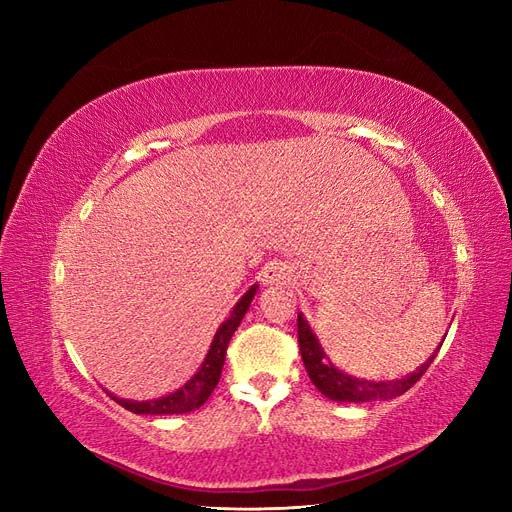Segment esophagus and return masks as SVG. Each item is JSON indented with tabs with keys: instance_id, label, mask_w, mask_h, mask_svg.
<instances>
[{
	"instance_id": "obj_1",
	"label": "esophagus",
	"mask_w": 512,
	"mask_h": 512,
	"mask_svg": "<svg viewBox=\"0 0 512 512\" xmlns=\"http://www.w3.org/2000/svg\"><path fill=\"white\" fill-rule=\"evenodd\" d=\"M290 280H292V271L286 262L273 260L265 269H262V282L265 284H288Z\"/></svg>"
}]
</instances>
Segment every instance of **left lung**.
<instances>
[{
    "label": "left lung",
    "mask_w": 512,
    "mask_h": 512,
    "mask_svg": "<svg viewBox=\"0 0 512 512\" xmlns=\"http://www.w3.org/2000/svg\"><path fill=\"white\" fill-rule=\"evenodd\" d=\"M297 327H299L301 359L307 369L309 380L314 382V386L324 397L339 401V404H344V401L346 404H363V401H389L393 397L404 395L408 389H412L416 380L425 374L427 367L433 363V359H436V354L440 350V348H436V352H433L421 367H416V371H412V374H408L404 378L386 380V382L361 380V378L344 374L342 369H337L329 361V356L324 354L316 333L312 331V327H309L303 314H299V318H297Z\"/></svg>",
    "instance_id": "obj_1"
}]
</instances>
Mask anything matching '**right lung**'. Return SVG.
<instances>
[{"label":"right lung","instance_id":"add662e5","mask_svg":"<svg viewBox=\"0 0 512 512\" xmlns=\"http://www.w3.org/2000/svg\"><path fill=\"white\" fill-rule=\"evenodd\" d=\"M256 290H258V284H254L235 303L230 316L220 324V329L215 331L213 342L209 346V352L205 356L203 365L198 367L196 374L188 382H185L181 389H177L175 393H170V395H164L160 399H151V401L121 399V397H115L113 393H108V395H111L119 406H123L134 414H185V412H192V410L203 406L205 401L209 399V395L213 393L215 386H218V382H220V374H222V367H224L226 348L230 344V337L235 335L245 312L250 309Z\"/></svg>","mask_w":512,"mask_h":512}]
</instances>
